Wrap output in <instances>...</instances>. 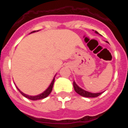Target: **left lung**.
I'll return each mask as SVG.
<instances>
[{
  "label": "left lung",
  "mask_w": 128,
  "mask_h": 128,
  "mask_svg": "<svg viewBox=\"0 0 128 128\" xmlns=\"http://www.w3.org/2000/svg\"><path fill=\"white\" fill-rule=\"evenodd\" d=\"M96 33L99 34L98 32H97V31H96ZM73 86H74V90L78 94L82 96V97H85V98H96V97H98V96H100V94H102L103 93V92H99V93H91V92L86 91V90L81 88L76 83L75 81H74V82H73Z\"/></svg>",
  "instance_id": "1"
}]
</instances>
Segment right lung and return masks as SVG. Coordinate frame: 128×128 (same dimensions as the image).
I'll return each instance as SVG.
<instances>
[{"label": "right lung", "instance_id": "right-lung-1", "mask_svg": "<svg viewBox=\"0 0 128 128\" xmlns=\"http://www.w3.org/2000/svg\"><path fill=\"white\" fill-rule=\"evenodd\" d=\"M36 31H38V30H36ZM36 32V30H34V31L31 32L30 33H32V32ZM55 76L54 77V79H53L51 83H50V84L49 85V86H48V88H47L44 92H42V93L40 94H39V95H37V96H28V95L25 94L23 93L22 92L20 91V90H19L17 86H16V88H17L18 90L20 92V94H21L22 96H24V97H26V98H28V99H30V100H40V99H44V98H47V96L50 94V92H52V87H53V84H54V80H55V78H55Z\"/></svg>", "mask_w": 128, "mask_h": 128}]
</instances>
